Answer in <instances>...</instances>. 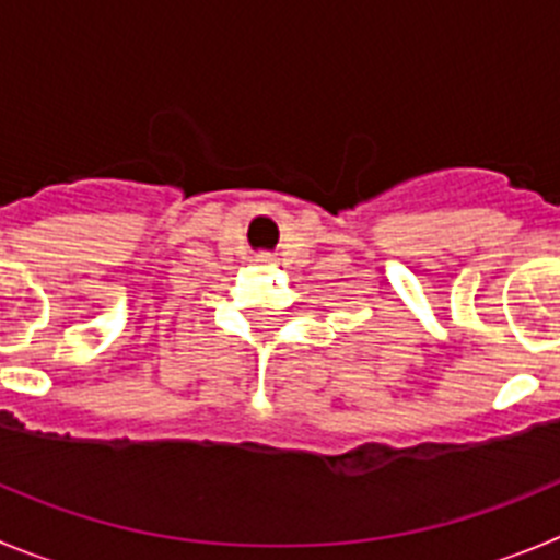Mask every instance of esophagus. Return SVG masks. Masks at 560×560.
Masks as SVG:
<instances>
[{
	"label": "esophagus",
	"instance_id": "esophagus-1",
	"mask_svg": "<svg viewBox=\"0 0 560 560\" xmlns=\"http://www.w3.org/2000/svg\"><path fill=\"white\" fill-rule=\"evenodd\" d=\"M259 261H273V256H270V254H261Z\"/></svg>",
	"mask_w": 560,
	"mask_h": 560
}]
</instances>
